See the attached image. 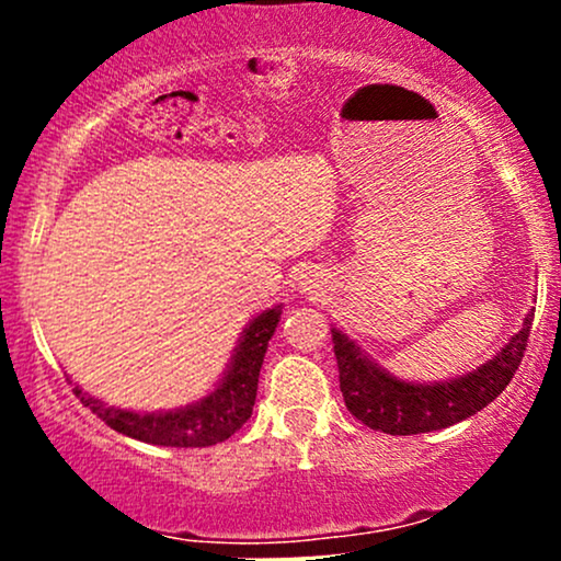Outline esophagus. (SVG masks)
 Returning a JSON list of instances; mask_svg holds the SVG:
<instances>
[{"mask_svg": "<svg viewBox=\"0 0 561 561\" xmlns=\"http://www.w3.org/2000/svg\"><path fill=\"white\" fill-rule=\"evenodd\" d=\"M302 285H306V287H302V289H308V293H319V285H313V282L311 279H308V282H302Z\"/></svg>", "mask_w": 561, "mask_h": 561, "instance_id": "esophagus-1", "label": "esophagus"}]
</instances>
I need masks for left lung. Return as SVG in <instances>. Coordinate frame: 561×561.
<instances>
[{
	"label": "left lung",
	"mask_w": 561,
	"mask_h": 561,
	"mask_svg": "<svg viewBox=\"0 0 561 561\" xmlns=\"http://www.w3.org/2000/svg\"><path fill=\"white\" fill-rule=\"evenodd\" d=\"M530 324L533 311H527L523 327L485 364L459 377L437 379V382L396 377L340 327H332L340 390H343L347 411L366 427L388 435L433 433V430H446L450 424L465 422L495 401L501 390L512 382L514 371L523 362Z\"/></svg>",
	"instance_id": "left-lung-1"
}]
</instances>
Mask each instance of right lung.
<instances>
[{"mask_svg": "<svg viewBox=\"0 0 561 561\" xmlns=\"http://www.w3.org/2000/svg\"><path fill=\"white\" fill-rule=\"evenodd\" d=\"M279 319L282 302H276V306L250 319L244 324L240 340H237L234 351H231L227 369H224V375L214 385V390L205 392L197 401L179 405V409L134 411L89 396L79 385H76L73 392L107 427H113L121 435L134 437V440L169 448L216 446V443L234 435L253 414L261 364Z\"/></svg>", "mask_w": 561, "mask_h": 561, "instance_id": "right-lung-1", "label": "right lung"}]
</instances>
